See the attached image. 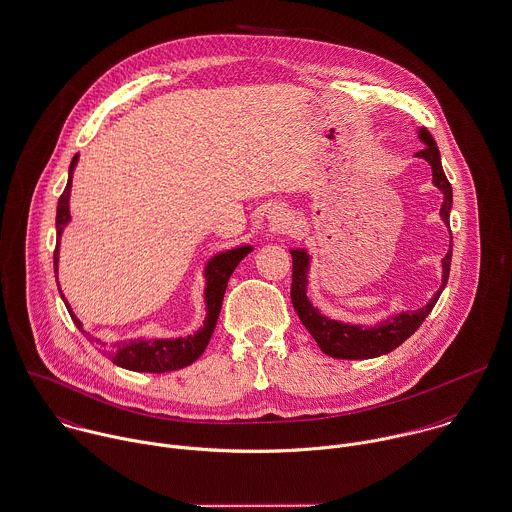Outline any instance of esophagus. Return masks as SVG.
<instances>
[{"label":"esophagus","instance_id":"esophagus-1","mask_svg":"<svg viewBox=\"0 0 512 512\" xmlns=\"http://www.w3.org/2000/svg\"><path fill=\"white\" fill-rule=\"evenodd\" d=\"M269 227L271 231H283L287 229V217L281 209H273L271 215H269Z\"/></svg>","mask_w":512,"mask_h":512}]
</instances>
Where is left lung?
<instances>
[{
	"label": "left lung",
	"instance_id": "1",
	"mask_svg": "<svg viewBox=\"0 0 512 512\" xmlns=\"http://www.w3.org/2000/svg\"><path fill=\"white\" fill-rule=\"evenodd\" d=\"M419 140L425 144L415 156L423 158L431 166L433 174V184L441 190L443 194V204H441V219L445 225H449V213H451V204H453V190L451 184L443 172L441 166V156L439 148L429 134L427 128L417 130ZM451 231V229H449ZM451 253H453V239L447 255L441 261L443 275H441V287L437 293L429 299L425 307L417 310H406L400 314H394L386 318L384 322L376 326H362V324H346L340 320H332L324 314L318 312V308L312 307L308 301V267H310V257L305 249H291L293 257V285H291V301L293 307L297 310L301 322L305 324L320 350L330 356V358H340V360H364V358H376L382 354L392 352L398 348L402 342H406L409 336L421 326V322L427 318V314L433 310L441 291L447 285L449 279V269H451Z\"/></svg>",
	"mask_w": 512,
	"mask_h": 512
}]
</instances>
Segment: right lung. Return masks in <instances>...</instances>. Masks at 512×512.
<instances>
[{
	"mask_svg": "<svg viewBox=\"0 0 512 512\" xmlns=\"http://www.w3.org/2000/svg\"><path fill=\"white\" fill-rule=\"evenodd\" d=\"M79 154H75L71 166H69V180L67 186L59 198L57 204V237L61 239V233L65 229V225L71 221V213H69V198H71V184H73V172L77 166ZM59 239H57V247H55V273L59 269ZM253 247L251 245H241L237 249H229L223 251L215 257L209 259L207 267H205V314L204 326L186 338H168V340H124V342H114L108 348V358L112 360V364L126 368V370H134V372H152V374H164V372H172V370H180L190 366L192 362H196L202 354H204L205 346L213 334V328L217 324V316L221 310L223 303V295L227 289V281L231 277V273L235 271V267L239 265V261L251 253ZM63 297V295H61ZM65 301V297H63ZM67 310L73 318V322L77 324V328H83L81 320L73 314V310L69 307V303L65 301ZM99 342V340H97ZM103 344V342H99ZM104 346V344H103Z\"/></svg>",
	"mask_w": 512,
	"mask_h": 512,
	"instance_id": "obj_1",
	"label": "right lung"
}]
</instances>
